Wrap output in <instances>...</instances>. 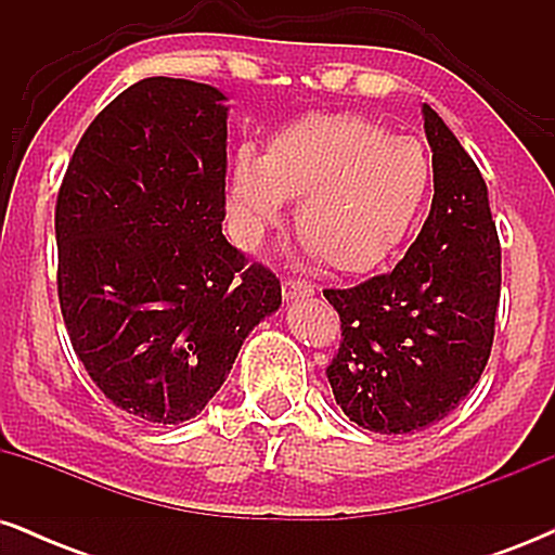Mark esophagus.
I'll list each match as a JSON object with an SVG mask.
<instances>
[{
  "mask_svg": "<svg viewBox=\"0 0 555 555\" xmlns=\"http://www.w3.org/2000/svg\"><path fill=\"white\" fill-rule=\"evenodd\" d=\"M282 295L286 302H292V299H299V297H310L315 295V284L299 282V279H286L282 284Z\"/></svg>",
  "mask_w": 555,
  "mask_h": 555,
  "instance_id": "esophagus-1",
  "label": "esophagus"
}]
</instances>
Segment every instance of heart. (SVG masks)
Instances as JSON below:
<instances>
[{
    "label": "heart",
    "instance_id": "heart-1",
    "mask_svg": "<svg viewBox=\"0 0 555 555\" xmlns=\"http://www.w3.org/2000/svg\"><path fill=\"white\" fill-rule=\"evenodd\" d=\"M430 177L420 140L388 135L358 114H310L279 132L266 156H234L229 229L242 250H258L286 197H297L305 250L339 271H365L406 237Z\"/></svg>",
    "mask_w": 555,
    "mask_h": 555
}]
</instances>
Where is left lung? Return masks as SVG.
<instances>
[{
	"mask_svg": "<svg viewBox=\"0 0 555 555\" xmlns=\"http://www.w3.org/2000/svg\"><path fill=\"white\" fill-rule=\"evenodd\" d=\"M433 206L397 269L326 289L341 318L328 365L336 404L365 430L415 433L443 420L480 380L501 297V245L480 169L423 104Z\"/></svg>",
	"mask_w": 555,
	"mask_h": 555,
	"instance_id": "obj_1",
	"label": "left lung"
}]
</instances>
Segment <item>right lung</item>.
Wrapping results in <instances>:
<instances>
[{
    "instance_id": "right-lung-1",
    "label": "right lung",
    "mask_w": 555,
    "mask_h": 555,
    "mask_svg": "<svg viewBox=\"0 0 555 555\" xmlns=\"http://www.w3.org/2000/svg\"><path fill=\"white\" fill-rule=\"evenodd\" d=\"M227 95L145 78L93 119L56 197L60 308L75 354L127 415L195 417L282 284L221 234Z\"/></svg>"
}]
</instances>
